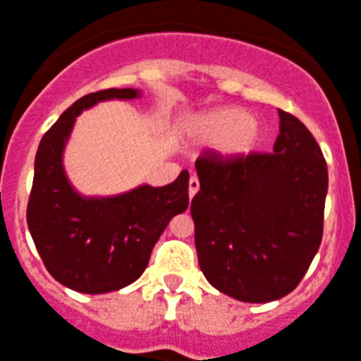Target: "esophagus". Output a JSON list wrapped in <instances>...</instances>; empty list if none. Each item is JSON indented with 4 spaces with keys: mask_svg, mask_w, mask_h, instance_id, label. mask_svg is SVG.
Returning a JSON list of instances; mask_svg holds the SVG:
<instances>
[{
    "mask_svg": "<svg viewBox=\"0 0 361 361\" xmlns=\"http://www.w3.org/2000/svg\"><path fill=\"white\" fill-rule=\"evenodd\" d=\"M197 190H200V180H197V177H190V183H188L190 200H192V197L197 194Z\"/></svg>",
    "mask_w": 361,
    "mask_h": 361,
    "instance_id": "esophagus-1",
    "label": "esophagus"
}]
</instances>
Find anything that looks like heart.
I'll list each match as a JSON object with an SVG mask.
<instances>
[{
  "label": "heart",
  "mask_w": 361,
  "mask_h": 361,
  "mask_svg": "<svg viewBox=\"0 0 361 361\" xmlns=\"http://www.w3.org/2000/svg\"><path fill=\"white\" fill-rule=\"evenodd\" d=\"M190 142L214 147L219 158L226 161L241 160L262 147L265 130L262 122L239 107H214L203 111L186 126Z\"/></svg>",
  "instance_id": "heart-1"
}]
</instances>
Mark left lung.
Here are the masks:
<instances>
[{"mask_svg": "<svg viewBox=\"0 0 361 361\" xmlns=\"http://www.w3.org/2000/svg\"><path fill=\"white\" fill-rule=\"evenodd\" d=\"M273 154L200 158L190 212L200 269L233 300L269 303L294 290L322 243L328 166L303 122L279 111Z\"/></svg>", "mask_w": 361, "mask_h": 361, "instance_id": "1", "label": "left lung"}]
</instances>
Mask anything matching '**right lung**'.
Wrapping results in <instances>:
<instances>
[{"label": "right lung", "mask_w": 361, "mask_h": 361, "mask_svg": "<svg viewBox=\"0 0 361 361\" xmlns=\"http://www.w3.org/2000/svg\"><path fill=\"white\" fill-rule=\"evenodd\" d=\"M141 90L109 88L88 94L61 113L39 142L27 228L44 267L80 294H107L135 282L173 216L188 207V171L171 184L116 195H82L63 169V150L82 111L109 99H137Z\"/></svg>", "instance_id": "1"}]
</instances>
